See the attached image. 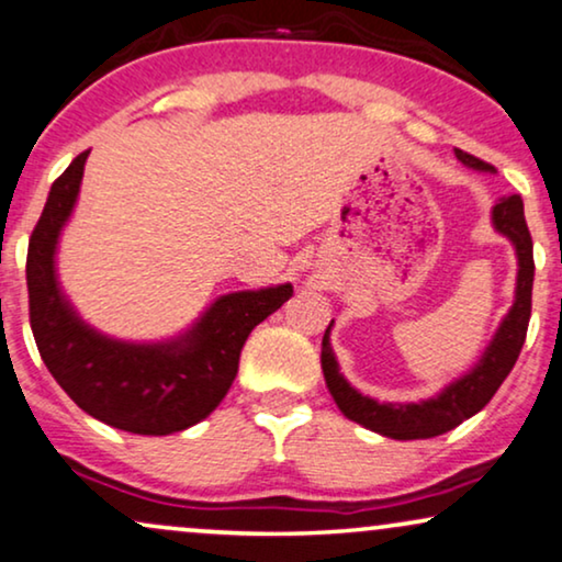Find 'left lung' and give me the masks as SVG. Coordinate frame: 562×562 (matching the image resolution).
<instances>
[{"mask_svg": "<svg viewBox=\"0 0 562 562\" xmlns=\"http://www.w3.org/2000/svg\"><path fill=\"white\" fill-rule=\"evenodd\" d=\"M454 156L475 171H496L491 164H485L475 156H470L460 148H454ZM491 223L501 236L512 241L516 251V288L512 308L493 334L488 347L470 368L465 375L452 380L442 391L431 398L418 403H380L378 398L362 395L347 378L339 372V362L331 349V326L328 324L321 344V370H324L326 387L336 401V406L351 422H357L364 429L383 434L391 439H431L439 434L454 429L465 418L475 416L485 403L493 398L508 372L516 364L521 347L527 339L529 313H532V282H535V259H532V236H529L525 221V203L519 194L498 198L491 207Z\"/></svg>", "mask_w": 562, "mask_h": 562, "instance_id": "1", "label": "left lung"}]
</instances>
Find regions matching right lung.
<instances>
[{
    "label": "right lung",
    "mask_w": 562,
    "mask_h": 562,
    "mask_svg": "<svg viewBox=\"0 0 562 562\" xmlns=\"http://www.w3.org/2000/svg\"><path fill=\"white\" fill-rule=\"evenodd\" d=\"M87 156L79 154L50 184L30 236L27 295L37 351L66 395L97 422L148 437L184 431L226 398L254 326L290 301L293 285L215 297L192 326L161 341H125L97 331L66 297L56 269Z\"/></svg>",
    "instance_id": "obj_1"
}]
</instances>
